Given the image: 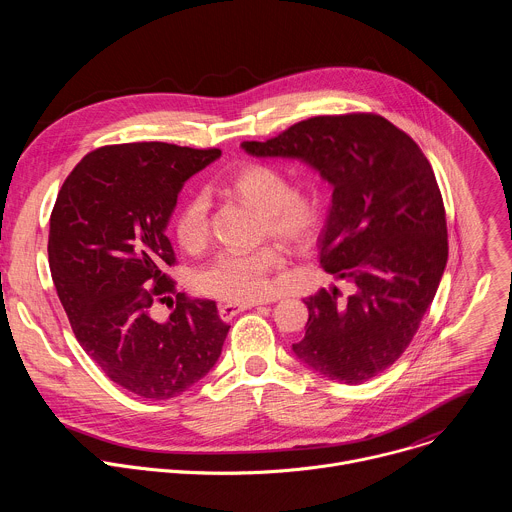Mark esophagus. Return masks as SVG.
Wrapping results in <instances>:
<instances>
[{
  "mask_svg": "<svg viewBox=\"0 0 512 512\" xmlns=\"http://www.w3.org/2000/svg\"><path fill=\"white\" fill-rule=\"evenodd\" d=\"M255 306H259V304L257 302H251V304H223L221 308H218V314H221L223 320H233L237 314H241L245 310H251Z\"/></svg>",
  "mask_w": 512,
  "mask_h": 512,
  "instance_id": "34e87169",
  "label": "esophagus"
}]
</instances>
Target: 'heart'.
I'll return each mask as SVG.
<instances>
[{
    "instance_id": "obj_1",
    "label": "heart",
    "mask_w": 512,
    "mask_h": 512,
    "mask_svg": "<svg viewBox=\"0 0 512 512\" xmlns=\"http://www.w3.org/2000/svg\"><path fill=\"white\" fill-rule=\"evenodd\" d=\"M223 192L261 210V231L279 241L306 247L324 223V200L316 186H291L287 174L267 162H245L229 172ZM174 235L188 253H200L210 237V214L204 194H190L174 216ZM285 257L279 247L263 245L253 251H227L216 255L200 273L198 285L204 294L231 302L251 304L269 298L275 291L273 273Z\"/></svg>"
}]
</instances>
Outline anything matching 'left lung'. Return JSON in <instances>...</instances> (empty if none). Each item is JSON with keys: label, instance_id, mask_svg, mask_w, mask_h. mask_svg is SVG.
<instances>
[{"label": "left lung", "instance_id": "left-lung-1", "mask_svg": "<svg viewBox=\"0 0 512 512\" xmlns=\"http://www.w3.org/2000/svg\"><path fill=\"white\" fill-rule=\"evenodd\" d=\"M243 148L300 158L334 186L320 263L352 281L354 294L322 287L306 298L310 318L294 352L340 383L377 377L411 344L446 269V208L431 164L377 113L310 117Z\"/></svg>", "mask_w": 512, "mask_h": 512}]
</instances>
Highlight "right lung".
I'll use <instances>...</instances> for the list:
<instances>
[{"label":"right lung","instance_id":"right-lung-1","mask_svg":"<svg viewBox=\"0 0 512 512\" xmlns=\"http://www.w3.org/2000/svg\"><path fill=\"white\" fill-rule=\"evenodd\" d=\"M221 150L164 141L103 145L64 180L50 214L48 261L56 294L83 350L119 387L172 399L221 356L229 324L216 302L188 298L166 225L182 184ZM177 296L166 323L151 306Z\"/></svg>","mask_w":512,"mask_h":512}]
</instances>
